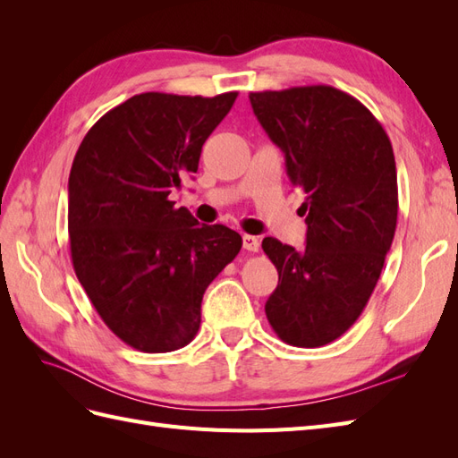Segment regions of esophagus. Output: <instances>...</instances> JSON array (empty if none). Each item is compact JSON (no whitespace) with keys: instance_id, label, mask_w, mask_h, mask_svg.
I'll list each match as a JSON object with an SVG mask.
<instances>
[{"instance_id":"esophagus-1","label":"esophagus","mask_w":458,"mask_h":458,"mask_svg":"<svg viewBox=\"0 0 458 458\" xmlns=\"http://www.w3.org/2000/svg\"><path fill=\"white\" fill-rule=\"evenodd\" d=\"M242 248L248 252H258L259 250V241L256 237H252V234H244L242 237Z\"/></svg>"}]
</instances>
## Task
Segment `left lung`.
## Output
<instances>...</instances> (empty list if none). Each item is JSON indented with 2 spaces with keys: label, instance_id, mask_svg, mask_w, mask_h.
Masks as SVG:
<instances>
[{
  "label": "left lung",
  "instance_id": "obj_1",
  "mask_svg": "<svg viewBox=\"0 0 458 458\" xmlns=\"http://www.w3.org/2000/svg\"><path fill=\"white\" fill-rule=\"evenodd\" d=\"M250 105L306 192V246L261 242L279 271L266 315L283 342L318 348L357 321L378 283L397 224L394 148L370 110L336 88L258 91Z\"/></svg>",
  "mask_w": 458,
  "mask_h": 458
}]
</instances>
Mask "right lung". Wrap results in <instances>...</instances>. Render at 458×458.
<instances>
[{
  "label": "right lung",
  "instance_id": "1",
  "mask_svg": "<svg viewBox=\"0 0 458 458\" xmlns=\"http://www.w3.org/2000/svg\"><path fill=\"white\" fill-rule=\"evenodd\" d=\"M237 95H133L99 118L74 157L76 276L105 325L140 352H174L195 338L208 284L241 252L237 231L200 225L170 200L197 174L204 141Z\"/></svg>",
  "mask_w": 458,
  "mask_h": 458
}]
</instances>
